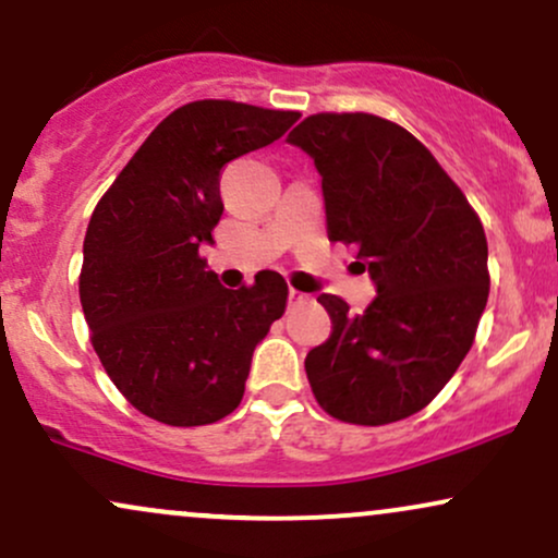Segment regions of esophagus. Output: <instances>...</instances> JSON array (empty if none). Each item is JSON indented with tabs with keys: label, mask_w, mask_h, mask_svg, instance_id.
I'll return each instance as SVG.
<instances>
[{
	"label": "esophagus",
	"mask_w": 558,
	"mask_h": 558,
	"mask_svg": "<svg viewBox=\"0 0 558 558\" xmlns=\"http://www.w3.org/2000/svg\"><path fill=\"white\" fill-rule=\"evenodd\" d=\"M288 301H291V306H296V304H306V301H312V296L296 291V288H291V291H288Z\"/></svg>",
	"instance_id": "34e87169"
}]
</instances>
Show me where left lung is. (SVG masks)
I'll return each instance as SVG.
<instances>
[{"instance_id": "left-lung-1", "label": "left lung", "mask_w": 558, "mask_h": 558, "mask_svg": "<svg viewBox=\"0 0 558 558\" xmlns=\"http://www.w3.org/2000/svg\"><path fill=\"white\" fill-rule=\"evenodd\" d=\"M317 166L327 236L359 246L377 299H317L332 335L306 355L327 413L381 426L452 379L488 301V246L460 186L411 132L374 113H317L288 134Z\"/></svg>"}]
</instances>
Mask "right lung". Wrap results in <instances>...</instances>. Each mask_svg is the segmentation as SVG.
Here are the masks:
<instances>
[{
	"mask_svg": "<svg viewBox=\"0 0 558 558\" xmlns=\"http://www.w3.org/2000/svg\"><path fill=\"white\" fill-rule=\"evenodd\" d=\"M301 113L194 100L160 122L87 223L80 304L119 392L169 426L226 418L244 398L252 355L283 317L288 286H220L199 257L223 215L228 160L286 134Z\"/></svg>",
	"mask_w": 558,
	"mask_h": 558,
	"instance_id": "add662e5",
	"label": "right lung"
}]
</instances>
